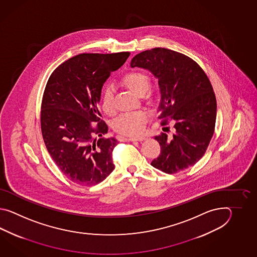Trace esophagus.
<instances>
[{
  "instance_id": "esophagus-1",
  "label": "esophagus",
  "mask_w": 257,
  "mask_h": 257,
  "mask_svg": "<svg viewBox=\"0 0 257 257\" xmlns=\"http://www.w3.org/2000/svg\"><path fill=\"white\" fill-rule=\"evenodd\" d=\"M126 140V141H130V142H142V141L145 140V137H130V138H127Z\"/></svg>"
}]
</instances>
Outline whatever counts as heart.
Segmentation results:
<instances>
[{"label": "heart", "mask_w": 257, "mask_h": 257, "mask_svg": "<svg viewBox=\"0 0 257 257\" xmlns=\"http://www.w3.org/2000/svg\"><path fill=\"white\" fill-rule=\"evenodd\" d=\"M122 82L137 94L146 93L151 83L149 74L142 71H128L122 78ZM101 108L105 115H113L115 113L114 93L111 86L104 89L101 97ZM149 119V113L145 110L126 112L119 115L113 123V127L118 133L124 135H137L143 128V125Z\"/></svg>", "instance_id": "obj_1"}]
</instances>
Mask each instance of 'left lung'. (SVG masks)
<instances>
[{
	"mask_svg": "<svg viewBox=\"0 0 257 257\" xmlns=\"http://www.w3.org/2000/svg\"><path fill=\"white\" fill-rule=\"evenodd\" d=\"M131 65L158 78V118L162 126L175 121L173 136L164 132L155 136L161 153L151 164L172 175L197 164L213 136L217 115L216 96L205 71L191 58L164 48L142 51Z\"/></svg>",
	"mask_w": 257,
	"mask_h": 257,
	"instance_id": "1",
	"label": "left lung"
}]
</instances>
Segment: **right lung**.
<instances>
[{
    "mask_svg": "<svg viewBox=\"0 0 257 257\" xmlns=\"http://www.w3.org/2000/svg\"><path fill=\"white\" fill-rule=\"evenodd\" d=\"M130 55L82 53L49 76L41 103V132L55 164L75 184L97 185L115 169L112 153L117 141L103 137L108 126L97 104L104 82Z\"/></svg>",
    "mask_w": 257,
    "mask_h": 257,
    "instance_id": "add662e5",
    "label": "right lung"
}]
</instances>
